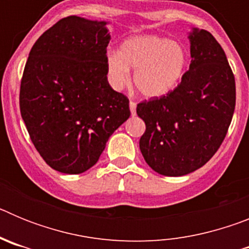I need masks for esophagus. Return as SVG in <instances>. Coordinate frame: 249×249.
<instances>
[{
  "label": "esophagus",
  "instance_id": "esophagus-1",
  "mask_svg": "<svg viewBox=\"0 0 249 249\" xmlns=\"http://www.w3.org/2000/svg\"><path fill=\"white\" fill-rule=\"evenodd\" d=\"M129 109H131L132 116H135L136 114V103L133 102V101H131V102H129Z\"/></svg>",
  "mask_w": 249,
  "mask_h": 249
}]
</instances>
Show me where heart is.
I'll return each instance as SVG.
<instances>
[{
	"label": "heart",
	"instance_id": "b5f03b06",
	"mask_svg": "<svg viewBox=\"0 0 249 249\" xmlns=\"http://www.w3.org/2000/svg\"><path fill=\"white\" fill-rule=\"evenodd\" d=\"M183 47L155 35H137L121 43L118 53L107 56V76L116 89H122L133 71V86L146 98L167 96L178 86L186 68Z\"/></svg>",
	"mask_w": 249,
	"mask_h": 249
}]
</instances>
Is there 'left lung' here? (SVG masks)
I'll return each instance as SVG.
<instances>
[{
    "instance_id": "obj_1",
    "label": "left lung",
    "mask_w": 249,
    "mask_h": 249,
    "mask_svg": "<svg viewBox=\"0 0 249 249\" xmlns=\"http://www.w3.org/2000/svg\"><path fill=\"white\" fill-rule=\"evenodd\" d=\"M188 39L192 59L177 89L137 106L146 123L142 156L155 172L168 177L195 172L213 157L236 106L234 76L221 45L195 27Z\"/></svg>"
}]
</instances>
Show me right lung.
<instances>
[{
	"label": "right lung",
	"instance_id": "1",
	"mask_svg": "<svg viewBox=\"0 0 249 249\" xmlns=\"http://www.w3.org/2000/svg\"><path fill=\"white\" fill-rule=\"evenodd\" d=\"M107 21L59 19L31 48L19 108L46 163L78 175L97 163L106 143L131 116L126 96L107 80Z\"/></svg>",
	"mask_w": 249,
	"mask_h": 249
}]
</instances>
